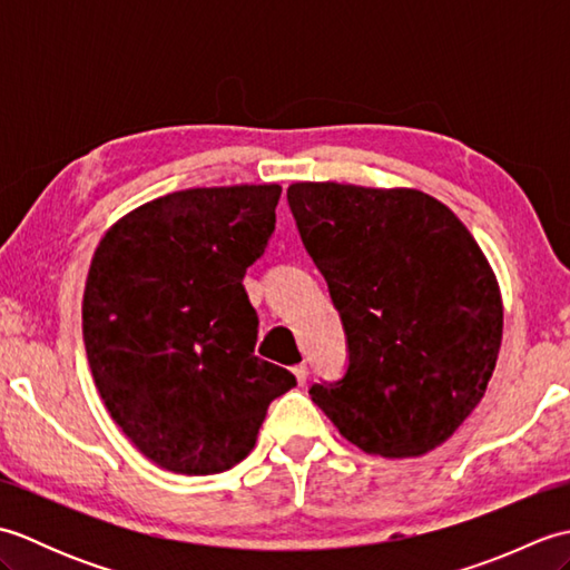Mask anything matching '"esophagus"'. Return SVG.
<instances>
[{"label":"esophagus","instance_id":"esophagus-1","mask_svg":"<svg viewBox=\"0 0 570 570\" xmlns=\"http://www.w3.org/2000/svg\"><path fill=\"white\" fill-rule=\"evenodd\" d=\"M292 372H294V377H296V382H298V384H304V382H306V377H308V367L304 365V362H301V365H294V367H292Z\"/></svg>","mask_w":570,"mask_h":570}]
</instances>
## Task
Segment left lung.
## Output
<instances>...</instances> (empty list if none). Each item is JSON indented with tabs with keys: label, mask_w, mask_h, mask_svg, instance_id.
Returning <instances> with one entry per match:
<instances>
[{
	"label": "left lung",
	"mask_w": 570,
	"mask_h": 570,
	"mask_svg": "<svg viewBox=\"0 0 570 570\" xmlns=\"http://www.w3.org/2000/svg\"><path fill=\"white\" fill-rule=\"evenodd\" d=\"M301 239L331 288L350 365L311 399L360 451L416 458L460 429L498 365L502 294L470 229L416 188L298 180Z\"/></svg>",
	"instance_id": "1"
}]
</instances>
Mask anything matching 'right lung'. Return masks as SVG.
<instances>
[{
	"instance_id": "add662e5",
	"label": "right lung",
	"mask_w": 570,
	"mask_h": 570,
	"mask_svg": "<svg viewBox=\"0 0 570 570\" xmlns=\"http://www.w3.org/2000/svg\"><path fill=\"white\" fill-rule=\"evenodd\" d=\"M278 184L176 190L107 229L82 294V341L110 416L151 463L215 475L245 460L296 386L254 355L242 278L274 233Z\"/></svg>"
}]
</instances>
